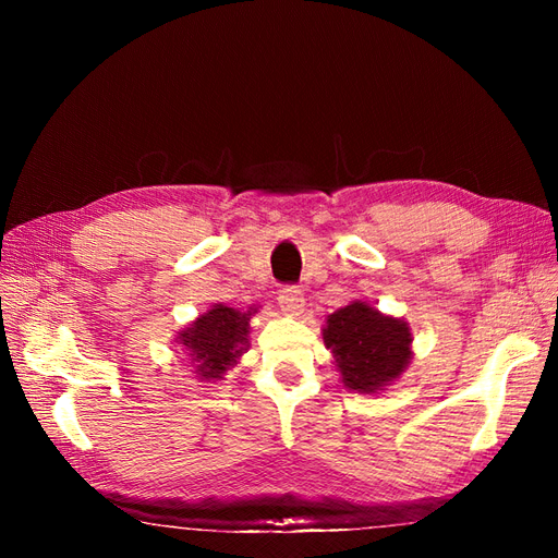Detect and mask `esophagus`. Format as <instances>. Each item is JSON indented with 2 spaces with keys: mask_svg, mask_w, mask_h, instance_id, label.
Returning <instances> with one entry per match:
<instances>
[{
  "mask_svg": "<svg viewBox=\"0 0 558 558\" xmlns=\"http://www.w3.org/2000/svg\"><path fill=\"white\" fill-rule=\"evenodd\" d=\"M279 307L286 316H300L302 307H305V298H302V291L293 289V286H289V289H281L279 291Z\"/></svg>",
  "mask_w": 558,
  "mask_h": 558,
  "instance_id": "34e87169",
  "label": "esophagus"
}]
</instances>
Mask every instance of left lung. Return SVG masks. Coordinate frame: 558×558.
Returning <instances> with one entry per match:
<instances>
[{"label":"left lung","mask_w":558,"mask_h":558,"mask_svg":"<svg viewBox=\"0 0 558 558\" xmlns=\"http://www.w3.org/2000/svg\"><path fill=\"white\" fill-rule=\"evenodd\" d=\"M412 328L404 318L381 314L365 300L328 314L324 344L340 381L356 393H377L398 381L412 363Z\"/></svg>","instance_id":"left-lung-1"}]
</instances>
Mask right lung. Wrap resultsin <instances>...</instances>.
<instances>
[{
  "instance_id": "add662e5",
  "label": "right lung",
  "mask_w": 558,
  "mask_h": 558,
  "mask_svg": "<svg viewBox=\"0 0 558 558\" xmlns=\"http://www.w3.org/2000/svg\"><path fill=\"white\" fill-rule=\"evenodd\" d=\"M253 314H256L253 307L242 312L216 302L177 332L174 342L191 359L195 367L191 373H195L199 381L214 384L223 379L228 369L240 363L248 349V320Z\"/></svg>"
}]
</instances>
